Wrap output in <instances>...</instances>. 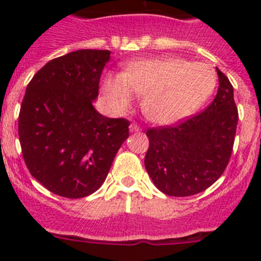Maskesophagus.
<instances>
[{"instance_id":"obj_1","label":"esophagus","mask_w":261,"mask_h":261,"mask_svg":"<svg viewBox=\"0 0 261 261\" xmlns=\"http://www.w3.org/2000/svg\"><path fill=\"white\" fill-rule=\"evenodd\" d=\"M129 130H130V132H140V130H141V126L138 125L137 123H132L130 124V125H129Z\"/></svg>"}]
</instances>
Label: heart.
Returning a JSON list of instances; mask_svg holds the SVG:
<instances>
[{
    "instance_id": "obj_1",
    "label": "heart",
    "mask_w": 261,
    "mask_h": 261,
    "mask_svg": "<svg viewBox=\"0 0 261 261\" xmlns=\"http://www.w3.org/2000/svg\"><path fill=\"white\" fill-rule=\"evenodd\" d=\"M216 71L204 62L179 56L133 61L121 75L108 74L103 90L117 110H126L142 95L144 114L155 123L174 124L199 110L216 87Z\"/></svg>"
}]
</instances>
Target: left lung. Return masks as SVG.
Here are the masks:
<instances>
[{
  "label": "left lung",
  "mask_w": 261,
  "mask_h": 261,
  "mask_svg": "<svg viewBox=\"0 0 261 261\" xmlns=\"http://www.w3.org/2000/svg\"><path fill=\"white\" fill-rule=\"evenodd\" d=\"M218 91L202 112L174 125L149 128L145 167L159 191L186 197L223 174L234 146L238 110L229 78L217 69Z\"/></svg>",
  "instance_id": "1"
}]
</instances>
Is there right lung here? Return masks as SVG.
I'll list each match as a JSON object with an SVG mask.
<instances>
[{"label": "right lung", "instance_id": "1", "mask_svg": "<svg viewBox=\"0 0 261 261\" xmlns=\"http://www.w3.org/2000/svg\"><path fill=\"white\" fill-rule=\"evenodd\" d=\"M107 49H81L50 60L27 85L18 135L30 174L55 195L81 199L100 188L129 137L126 119L93 107L110 60Z\"/></svg>", "mask_w": 261, "mask_h": 261}]
</instances>
